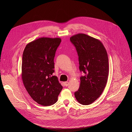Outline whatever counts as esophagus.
<instances>
[{
	"instance_id": "esophagus-1",
	"label": "esophagus",
	"mask_w": 132,
	"mask_h": 132,
	"mask_svg": "<svg viewBox=\"0 0 132 132\" xmlns=\"http://www.w3.org/2000/svg\"><path fill=\"white\" fill-rule=\"evenodd\" d=\"M64 84H65V85L66 86H67L68 85V84H69V82H67V81L65 82H64Z\"/></svg>"
}]
</instances>
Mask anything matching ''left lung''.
Instances as JSON below:
<instances>
[{"label":"left lung","mask_w":132,"mask_h":132,"mask_svg":"<svg viewBox=\"0 0 132 132\" xmlns=\"http://www.w3.org/2000/svg\"><path fill=\"white\" fill-rule=\"evenodd\" d=\"M70 40L78 52L80 71L85 73L74 95L81 104L89 105L101 95L106 85L109 72L107 52L100 40L85 34L75 35Z\"/></svg>","instance_id":"1"}]
</instances>
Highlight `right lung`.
Returning <instances> with one entry per match:
<instances>
[{"label": "right lung", "mask_w": 132, "mask_h": 132, "mask_svg": "<svg viewBox=\"0 0 132 132\" xmlns=\"http://www.w3.org/2000/svg\"><path fill=\"white\" fill-rule=\"evenodd\" d=\"M60 38L41 37L28 44L22 60V79L34 101L43 106L54 104L62 87L54 72V58Z\"/></svg>", "instance_id": "obj_1"}]
</instances>
